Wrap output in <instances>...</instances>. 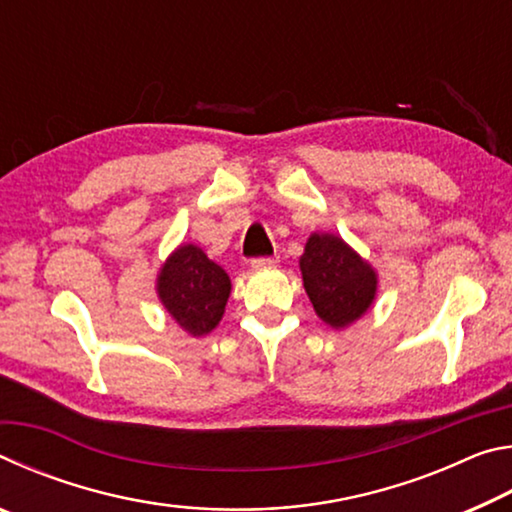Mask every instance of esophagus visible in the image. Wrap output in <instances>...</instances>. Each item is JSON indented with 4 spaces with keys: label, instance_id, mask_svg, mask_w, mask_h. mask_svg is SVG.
<instances>
[{
    "label": "esophagus",
    "instance_id": "esophagus-1",
    "mask_svg": "<svg viewBox=\"0 0 512 512\" xmlns=\"http://www.w3.org/2000/svg\"><path fill=\"white\" fill-rule=\"evenodd\" d=\"M277 262H280L277 257H255V259H250V266H253V268H268V266H275Z\"/></svg>",
    "mask_w": 512,
    "mask_h": 512
}]
</instances>
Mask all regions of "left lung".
<instances>
[{"mask_svg":"<svg viewBox=\"0 0 512 512\" xmlns=\"http://www.w3.org/2000/svg\"><path fill=\"white\" fill-rule=\"evenodd\" d=\"M300 271L316 314L336 329L366 314L375 298V271L334 235L309 237Z\"/></svg>","mask_w":512,"mask_h":512,"instance_id":"1","label":"left lung"}]
</instances>
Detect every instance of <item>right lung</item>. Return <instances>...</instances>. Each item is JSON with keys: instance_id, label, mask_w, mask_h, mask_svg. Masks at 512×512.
<instances>
[{"instance_id": "obj_1", "label": "right lung", "mask_w": 512, "mask_h": 512, "mask_svg": "<svg viewBox=\"0 0 512 512\" xmlns=\"http://www.w3.org/2000/svg\"><path fill=\"white\" fill-rule=\"evenodd\" d=\"M158 293L185 332L203 336L219 325L230 296V277L201 248L180 246L162 266Z\"/></svg>"}]
</instances>
